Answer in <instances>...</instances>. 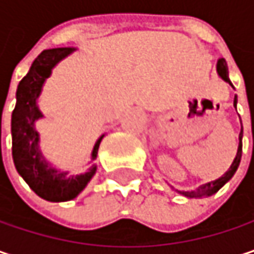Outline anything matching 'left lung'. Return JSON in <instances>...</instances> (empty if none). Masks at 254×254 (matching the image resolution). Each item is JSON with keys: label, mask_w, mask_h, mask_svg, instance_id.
<instances>
[{"label": "left lung", "mask_w": 254, "mask_h": 254, "mask_svg": "<svg viewBox=\"0 0 254 254\" xmlns=\"http://www.w3.org/2000/svg\"><path fill=\"white\" fill-rule=\"evenodd\" d=\"M217 71H218L219 77L222 78V80H225L228 84H231V81L228 78V66H227V62H225V59L221 58L218 59V64H217ZM233 85V84H231ZM236 103H237V97H234V107H236ZM242 136H243V127H242V132H240V136H239V139H240V144H239V150H237V155H236V158H234V161H233V164H231V167L228 169V172L224 174L222 177H219L217 179L215 182H209V183H206V185H203V186H200V188H197L196 190H192V192H185V190H179V193H182V195L185 196H189V197H202V196H211L214 195L215 192H218L219 189L234 176L236 173V170L239 169V164H240V160H242Z\"/></svg>", "instance_id": "obj_1"}]
</instances>
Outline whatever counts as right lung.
Wrapping results in <instances>:
<instances>
[{
  "mask_svg": "<svg viewBox=\"0 0 254 254\" xmlns=\"http://www.w3.org/2000/svg\"><path fill=\"white\" fill-rule=\"evenodd\" d=\"M72 51V48L46 49L33 61L26 77L18 82L17 103L11 116L14 166L36 195L51 202L74 199L96 173V166H91L82 174L66 177V173H61L46 163L37 145L39 135L35 129V121L42 118V113L37 109L36 100L42 84L51 75L52 68ZM102 138L94 145L93 160L97 157Z\"/></svg>",
  "mask_w": 254,
  "mask_h": 254,
  "instance_id": "add662e5",
  "label": "right lung"
}]
</instances>
